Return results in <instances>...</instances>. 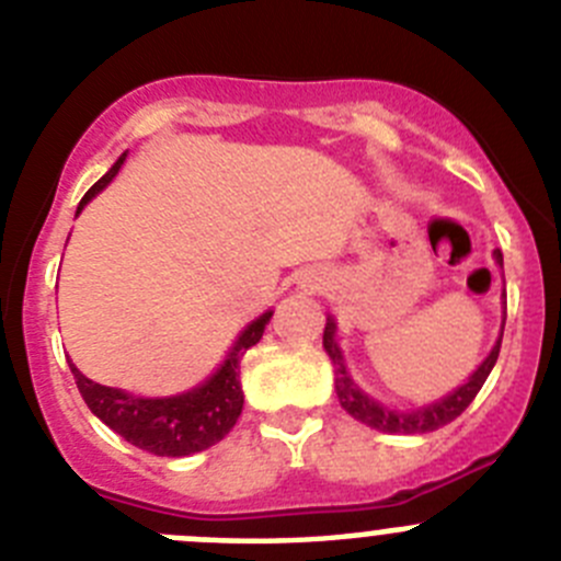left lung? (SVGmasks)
Here are the masks:
<instances>
[{
  "mask_svg": "<svg viewBox=\"0 0 561 561\" xmlns=\"http://www.w3.org/2000/svg\"><path fill=\"white\" fill-rule=\"evenodd\" d=\"M494 257H496V263L502 265L500 249L494 252ZM502 331H505V322H502ZM333 333H336V322H333V317H328L325 331H322V347H325V353L331 355L333 371H336L339 404H342L344 410L355 417V421H360V423H366V426L377 428V432H388V434H426V432H437V428L448 426L450 421H456V417L461 415L469 404H472V399L478 396V390L483 388L485 377H489L491 369H494L496 358H500V347H502V336H500L496 339L494 350L489 353V358H485L483 364L478 366V371H474V375L469 377L461 388L454 390L450 396H445V399L434 401V404H428V407H421V410L396 412V410H388V407L377 404L375 399H369L364 390H358V386L350 380L347 366H344V358H342V353H339Z\"/></svg>",
  "mask_w": 561,
  "mask_h": 561,
  "instance_id": "1",
  "label": "left lung"
}]
</instances>
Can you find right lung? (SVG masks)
Segmentation results:
<instances>
[{
  "mask_svg": "<svg viewBox=\"0 0 561 561\" xmlns=\"http://www.w3.org/2000/svg\"><path fill=\"white\" fill-rule=\"evenodd\" d=\"M124 157L127 154L118 157L116 165L83 195L78 211L118 173ZM268 320L271 312H265L241 333L222 369L211 380H206V386L190 390V393L171 396V399H138V396L122 393L116 388L100 386V382L83 377L72 360L70 371L89 410L129 445L154 456L179 458L201 454V450L219 443L239 421L241 407H244V393H241L239 382L241 358L249 347L260 342Z\"/></svg>",
  "mask_w": 561,
  "mask_h": 561,
  "instance_id": "obj_1",
  "label": "right lung"
}]
</instances>
